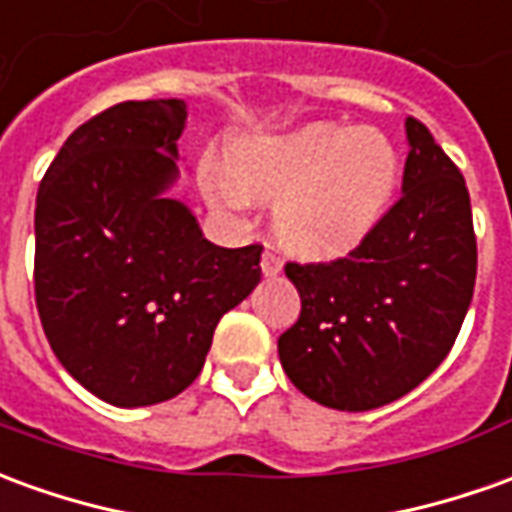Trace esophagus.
Here are the masks:
<instances>
[{"label": "esophagus", "mask_w": 512, "mask_h": 512, "mask_svg": "<svg viewBox=\"0 0 512 512\" xmlns=\"http://www.w3.org/2000/svg\"><path fill=\"white\" fill-rule=\"evenodd\" d=\"M260 268H263V277H277L282 271V260L274 252H263Z\"/></svg>", "instance_id": "obj_1"}]
</instances>
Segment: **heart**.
Segmentation results:
<instances>
[{
	"mask_svg": "<svg viewBox=\"0 0 512 512\" xmlns=\"http://www.w3.org/2000/svg\"><path fill=\"white\" fill-rule=\"evenodd\" d=\"M227 169L224 205L246 210L252 196L277 199L282 241L302 255L332 257L377 227L399 182V155L380 132L307 124L246 135L230 149Z\"/></svg>",
	"mask_w": 512,
	"mask_h": 512,
	"instance_id": "heart-1",
	"label": "heart"
}]
</instances>
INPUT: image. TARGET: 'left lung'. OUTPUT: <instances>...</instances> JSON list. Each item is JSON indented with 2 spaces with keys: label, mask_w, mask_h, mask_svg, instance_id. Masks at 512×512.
I'll list each match as a JSON object with an SVG mask.
<instances>
[{
  "label": "left lung",
  "mask_w": 512,
  "mask_h": 512,
  "mask_svg": "<svg viewBox=\"0 0 512 512\" xmlns=\"http://www.w3.org/2000/svg\"><path fill=\"white\" fill-rule=\"evenodd\" d=\"M402 199L332 263H288L302 313L277 341L288 380L332 410H374L449 355L474 296L477 241L463 174L430 130L405 119Z\"/></svg>",
  "instance_id": "8db88e82"
}]
</instances>
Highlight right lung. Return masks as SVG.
<instances>
[{"label":"right lung","mask_w":512,"mask_h":512,"mask_svg":"<svg viewBox=\"0 0 512 512\" xmlns=\"http://www.w3.org/2000/svg\"><path fill=\"white\" fill-rule=\"evenodd\" d=\"M188 105L107 107L71 132L35 199V305L55 357L113 407L174 399L219 318L260 282L263 246L210 244L180 180Z\"/></svg>","instance_id":"add662e5"}]
</instances>
